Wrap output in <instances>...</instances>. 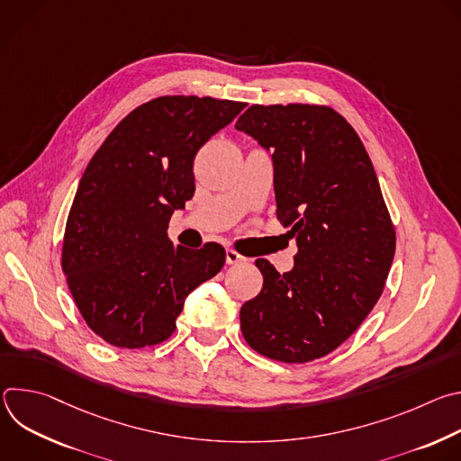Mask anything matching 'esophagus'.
<instances>
[{
	"label": "esophagus",
	"mask_w": 461,
	"mask_h": 461,
	"mask_svg": "<svg viewBox=\"0 0 461 461\" xmlns=\"http://www.w3.org/2000/svg\"><path fill=\"white\" fill-rule=\"evenodd\" d=\"M244 260H246V257H242L239 251H235L231 248L226 249V262H228V265H240V262H244Z\"/></svg>",
	"instance_id": "esophagus-1"
}]
</instances>
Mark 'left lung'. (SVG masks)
I'll return each instance as SVG.
<instances>
[{"label":"left lung","instance_id":"1","mask_svg":"<svg viewBox=\"0 0 461 461\" xmlns=\"http://www.w3.org/2000/svg\"><path fill=\"white\" fill-rule=\"evenodd\" d=\"M235 127L272 151L277 219L297 242L294 268L257 258L260 294L240 308L258 354L308 363L345 343L383 294L396 251L370 157L332 107L251 105Z\"/></svg>","mask_w":461,"mask_h":461}]
</instances>
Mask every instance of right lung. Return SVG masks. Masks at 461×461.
<instances>
[{
  "instance_id": "1",
  "label": "right lung",
  "mask_w": 461,
  "mask_h": 461,
  "mask_svg": "<svg viewBox=\"0 0 461 461\" xmlns=\"http://www.w3.org/2000/svg\"><path fill=\"white\" fill-rule=\"evenodd\" d=\"M246 104L160 96L131 111L87 164L61 270L91 330L118 348L166 341L185 297L226 262L217 242L173 246L169 219L194 193L193 160Z\"/></svg>"
}]
</instances>
